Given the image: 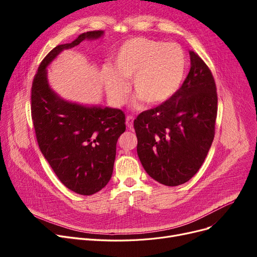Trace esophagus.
Listing matches in <instances>:
<instances>
[{
  "mask_svg": "<svg viewBox=\"0 0 257 257\" xmlns=\"http://www.w3.org/2000/svg\"><path fill=\"white\" fill-rule=\"evenodd\" d=\"M133 120H134V117L132 115H127V117H126V125H127L128 128H130V129L132 128Z\"/></svg>",
  "mask_w": 257,
  "mask_h": 257,
  "instance_id": "esophagus-1",
  "label": "esophagus"
}]
</instances>
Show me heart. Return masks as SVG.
<instances>
[{
	"mask_svg": "<svg viewBox=\"0 0 257 257\" xmlns=\"http://www.w3.org/2000/svg\"><path fill=\"white\" fill-rule=\"evenodd\" d=\"M186 65L185 52L180 45L136 37L119 47L112 60V69L104 67L102 77L115 104L126 101L128 86L124 79L132 78L134 96L148 105H156L176 93Z\"/></svg>",
	"mask_w": 257,
	"mask_h": 257,
	"instance_id": "1",
	"label": "heart"
}]
</instances>
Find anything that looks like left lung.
<instances>
[{
  "instance_id": "1",
  "label": "left lung",
  "mask_w": 257,
  "mask_h": 257,
  "mask_svg": "<svg viewBox=\"0 0 257 257\" xmlns=\"http://www.w3.org/2000/svg\"><path fill=\"white\" fill-rule=\"evenodd\" d=\"M191 70L176 93L134 119L138 154L150 177L176 186L199 171L214 138L218 94L213 76L190 51Z\"/></svg>"
}]
</instances>
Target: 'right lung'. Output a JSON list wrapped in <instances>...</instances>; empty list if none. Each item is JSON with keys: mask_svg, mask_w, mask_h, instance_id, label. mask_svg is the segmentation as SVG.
<instances>
[{"mask_svg": "<svg viewBox=\"0 0 257 257\" xmlns=\"http://www.w3.org/2000/svg\"><path fill=\"white\" fill-rule=\"evenodd\" d=\"M103 34L102 30L88 31L71 44L54 48L40 62L31 88V116L39 149L58 179L84 196L101 191L111 178L116 142L126 130L125 113L61 99L48 83L47 66L61 51Z\"/></svg>", "mask_w": 257, "mask_h": 257, "instance_id": "add662e5", "label": "right lung"}]
</instances>
